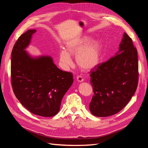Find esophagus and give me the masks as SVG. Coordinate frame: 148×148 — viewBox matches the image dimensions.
<instances>
[{
	"mask_svg": "<svg viewBox=\"0 0 148 148\" xmlns=\"http://www.w3.org/2000/svg\"><path fill=\"white\" fill-rule=\"evenodd\" d=\"M77 79L78 82H83L84 81V79L82 77H81V76H77Z\"/></svg>",
	"mask_w": 148,
	"mask_h": 148,
	"instance_id": "1",
	"label": "esophagus"
}]
</instances>
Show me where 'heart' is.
<instances>
[{"mask_svg": "<svg viewBox=\"0 0 148 148\" xmlns=\"http://www.w3.org/2000/svg\"><path fill=\"white\" fill-rule=\"evenodd\" d=\"M102 46L99 41H91L90 37L77 38L71 39L66 44V49L59 53L62 66L68 69L73 64L71 56H76L77 63L84 71L92 70L99 65L101 60Z\"/></svg>", "mask_w": 148, "mask_h": 148, "instance_id": "obj_1", "label": "heart"}]
</instances>
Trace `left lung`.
<instances>
[{
    "label": "left lung",
    "mask_w": 148,
    "mask_h": 148,
    "mask_svg": "<svg viewBox=\"0 0 148 148\" xmlns=\"http://www.w3.org/2000/svg\"><path fill=\"white\" fill-rule=\"evenodd\" d=\"M138 75L137 50L124 33L118 53L91 71L94 92L89 104L91 114L105 117L123 109L136 90Z\"/></svg>",
    "instance_id": "left-lung-1"
}]
</instances>
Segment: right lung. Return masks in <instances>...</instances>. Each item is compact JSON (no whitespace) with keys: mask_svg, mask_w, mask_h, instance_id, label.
<instances>
[{"mask_svg":"<svg viewBox=\"0 0 148 148\" xmlns=\"http://www.w3.org/2000/svg\"><path fill=\"white\" fill-rule=\"evenodd\" d=\"M36 29H29L15 42L11 56V82L21 104L35 115H56L73 82V75L57 68L49 56L31 57L25 49Z\"/></svg>","mask_w":148,"mask_h":148,"instance_id":"add662e5","label":"right lung"}]
</instances>
